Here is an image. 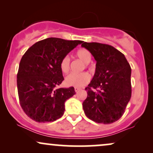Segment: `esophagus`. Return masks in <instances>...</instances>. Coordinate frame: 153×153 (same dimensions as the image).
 Wrapping results in <instances>:
<instances>
[{
  "mask_svg": "<svg viewBox=\"0 0 153 153\" xmlns=\"http://www.w3.org/2000/svg\"><path fill=\"white\" fill-rule=\"evenodd\" d=\"M74 89H75V92H76V93H77V92H78V91L80 90V88H78V87H75V88H74Z\"/></svg>",
  "mask_w": 153,
  "mask_h": 153,
  "instance_id": "34e87169",
  "label": "esophagus"
}]
</instances>
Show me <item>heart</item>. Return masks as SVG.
Returning a JSON list of instances; mask_svg holds the SVG:
<instances>
[{
    "mask_svg": "<svg viewBox=\"0 0 153 153\" xmlns=\"http://www.w3.org/2000/svg\"><path fill=\"white\" fill-rule=\"evenodd\" d=\"M75 55L82 62L86 64L85 65L86 66L88 63H90L91 59H92L91 52L86 49H80L76 52ZM59 68L63 73H68L70 71V58L68 57V56H65L61 59L60 63H59ZM90 79L91 75L86 72L78 73V74L71 73L66 77L65 82L66 85H69V86L82 87L87 84Z\"/></svg>",
    "mask_w": 153,
    "mask_h": 153,
    "instance_id": "b5f03b06",
    "label": "heart"
}]
</instances>
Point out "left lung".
Instances as JSON below:
<instances>
[{"label": "left lung", "instance_id": "1", "mask_svg": "<svg viewBox=\"0 0 153 153\" xmlns=\"http://www.w3.org/2000/svg\"><path fill=\"white\" fill-rule=\"evenodd\" d=\"M96 61V72L82 103L85 114L95 122L119 120L131 99V67L122 52L108 45L82 42ZM95 89L96 91H94Z\"/></svg>", "mask_w": 153, "mask_h": 153}]
</instances>
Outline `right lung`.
<instances>
[{
    "mask_svg": "<svg viewBox=\"0 0 153 153\" xmlns=\"http://www.w3.org/2000/svg\"><path fill=\"white\" fill-rule=\"evenodd\" d=\"M80 40L50 37L37 42L23 55L17 74L19 101L26 114L35 122L60 118L65 102L75 94L73 87L56 88L64 80L59 63Z\"/></svg>",
    "mask_w": 153,
    "mask_h": 153,
    "instance_id": "add662e5",
    "label": "right lung"
}]
</instances>
